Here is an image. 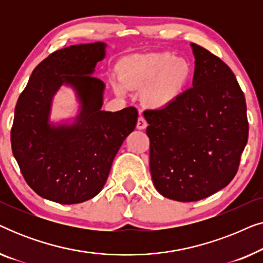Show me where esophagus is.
<instances>
[{
  "label": "esophagus",
  "mask_w": 263,
  "mask_h": 263,
  "mask_svg": "<svg viewBox=\"0 0 263 263\" xmlns=\"http://www.w3.org/2000/svg\"><path fill=\"white\" fill-rule=\"evenodd\" d=\"M146 127H147L146 120L142 116H140L138 118V123H136V128H138L139 130H143V129H146Z\"/></svg>",
  "instance_id": "34e87169"
}]
</instances>
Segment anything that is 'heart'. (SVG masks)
<instances>
[{
	"instance_id": "b5f03b06",
	"label": "heart",
	"mask_w": 263,
	"mask_h": 263,
	"mask_svg": "<svg viewBox=\"0 0 263 263\" xmlns=\"http://www.w3.org/2000/svg\"><path fill=\"white\" fill-rule=\"evenodd\" d=\"M118 79L128 89H142V102L151 109H164L181 96L190 77L186 61L174 59L168 52L132 55L123 59L117 68ZM118 95L124 89L115 85Z\"/></svg>"
}]
</instances>
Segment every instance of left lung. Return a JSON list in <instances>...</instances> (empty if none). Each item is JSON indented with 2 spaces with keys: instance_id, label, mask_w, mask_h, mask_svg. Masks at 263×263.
<instances>
[{
  "instance_id": "8db88e82",
  "label": "left lung",
  "mask_w": 263,
  "mask_h": 263,
  "mask_svg": "<svg viewBox=\"0 0 263 263\" xmlns=\"http://www.w3.org/2000/svg\"><path fill=\"white\" fill-rule=\"evenodd\" d=\"M193 87L171 105L143 112L158 193L193 202L225 188L248 142L246 98L228 64L192 43Z\"/></svg>"
}]
</instances>
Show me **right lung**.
I'll return each instance as SVG.
<instances>
[{
	"mask_svg": "<svg viewBox=\"0 0 263 263\" xmlns=\"http://www.w3.org/2000/svg\"><path fill=\"white\" fill-rule=\"evenodd\" d=\"M105 48L96 42L52 52L34 68L17 99L10 132L13 156L27 184L46 200L73 204L95 197L135 129V107L100 110L105 85L92 74ZM62 84L70 85L81 103L71 125L49 123L52 98Z\"/></svg>",
	"mask_w": 263,
	"mask_h": 263,
	"instance_id": "1",
	"label": "right lung"
}]
</instances>
